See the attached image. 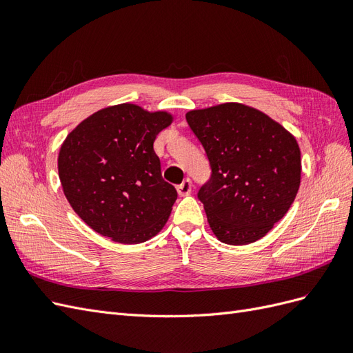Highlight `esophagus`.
<instances>
[{"label": "esophagus", "instance_id": "34e87169", "mask_svg": "<svg viewBox=\"0 0 353 353\" xmlns=\"http://www.w3.org/2000/svg\"><path fill=\"white\" fill-rule=\"evenodd\" d=\"M191 181L187 178V179H184L183 183H181L178 187H176V190H178V194L179 196H188L190 193H191Z\"/></svg>", "mask_w": 353, "mask_h": 353}]
</instances>
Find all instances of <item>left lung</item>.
<instances>
[{
  "label": "left lung",
  "instance_id": "1",
  "mask_svg": "<svg viewBox=\"0 0 353 353\" xmlns=\"http://www.w3.org/2000/svg\"><path fill=\"white\" fill-rule=\"evenodd\" d=\"M185 119L212 169L197 197L213 234L232 245L262 239L290 209L301 185L296 138L240 103L191 110Z\"/></svg>",
  "mask_w": 353,
  "mask_h": 353
}]
</instances>
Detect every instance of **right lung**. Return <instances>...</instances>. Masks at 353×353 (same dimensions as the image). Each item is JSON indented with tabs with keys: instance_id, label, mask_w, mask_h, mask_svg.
Instances as JSON below:
<instances>
[{
	"instance_id": "add662e5",
	"label": "right lung",
	"mask_w": 353,
	"mask_h": 353,
	"mask_svg": "<svg viewBox=\"0 0 353 353\" xmlns=\"http://www.w3.org/2000/svg\"><path fill=\"white\" fill-rule=\"evenodd\" d=\"M170 123L168 112L123 103L95 112L66 137L60 183L72 209L95 232L138 244L165 227L178 194L162 178L153 143Z\"/></svg>"
}]
</instances>
